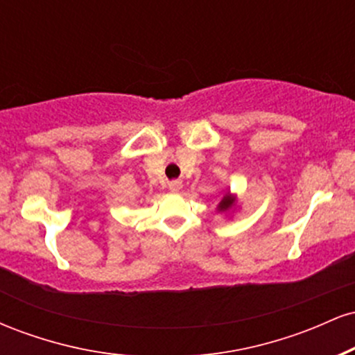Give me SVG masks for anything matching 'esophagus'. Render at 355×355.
Wrapping results in <instances>:
<instances>
[{"label":"esophagus","instance_id":"1","mask_svg":"<svg viewBox=\"0 0 355 355\" xmlns=\"http://www.w3.org/2000/svg\"><path fill=\"white\" fill-rule=\"evenodd\" d=\"M168 187H170V190H172V191H178L183 185H182L180 180H172L168 183Z\"/></svg>","mask_w":355,"mask_h":355}]
</instances>
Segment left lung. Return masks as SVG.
Listing matches in <instances>:
<instances>
[{"mask_svg":"<svg viewBox=\"0 0 355 355\" xmlns=\"http://www.w3.org/2000/svg\"><path fill=\"white\" fill-rule=\"evenodd\" d=\"M230 205H232L230 197H229V195H225V197L222 198V202H220V207H218V209H220V210H227V209H229Z\"/></svg>","mask_w":355,"mask_h":355,"instance_id":"left-lung-1","label":"left lung"}]
</instances>
